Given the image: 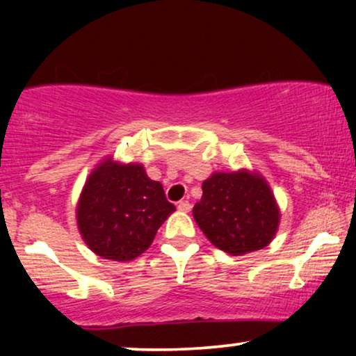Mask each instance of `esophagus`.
Segmentation results:
<instances>
[{"mask_svg":"<svg viewBox=\"0 0 356 356\" xmlns=\"http://www.w3.org/2000/svg\"><path fill=\"white\" fill-rule=\"evenodd\" d=\"M177 207H179V211L189 212L191 211V202L189 201H181L177 204Z\"/></svg>","mask_w":356,"mask_h":356,"instance_id":"1","label":"esophagus"}]
</instances>
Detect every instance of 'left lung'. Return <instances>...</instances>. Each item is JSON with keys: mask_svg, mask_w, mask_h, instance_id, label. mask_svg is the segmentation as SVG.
<instances>
[{"mask_svg": "<svg viewBox=\"0 0 356 356\" xmlns=\"http://www.w3.org/2000/svg\"><path fill=\"white\" fill-rule=\"evenodd\" d=\"M192 214L206 238L232 256L268 246L280 224L268 182L249 170L212 174L202 182V197Z\"/></svg>", "mask_w": 356, "mask_h": 356, "instance_id": "obj_1", "label": "left lung"}]
</instances>
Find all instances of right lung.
I'll return each instance as SVG.
<instances>
[{
    "instance_id": "right-lung-1",
    "label": "right lung",
    "mask_w": 356,
    "mask_h": 356,
    "mask_svg": "<svg viewBox=\"0 0 356 356\" xmlns=\"http://www.w3.org/2000/svg\"><path fill=\"white\" fill-rule=\"evenodd\" d=\"M175 211L161 182L140 164L105 159L93 169L76 206L85 244L105 259L132 261L152 244L157 229Z\"/></svg>"
}]
</instances>
